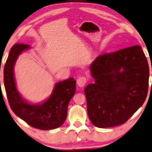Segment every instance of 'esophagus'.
Segmentation results:
<instances>
[{"label": "esophagus", "mask_w": 152, "mask_h": 152, "mask_svg": "<svg viewBox=\"0 0 152 152\" xmlns=\"http://www.w3.org/2000/svg\"><path fill=\"white\" fill-rule=\"evenodd\" d=\"M86 82L87 80L85 77H80L78 78L77 80V83L79 87H83L86 83Z\"/></svg>", "instance_id": "obj_1"}]
</instances>
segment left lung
<instances>
[{"instance_id":"1","label":"left lung","mask_w":152,"mask_h":152,"mask_svg":"<svg viewBox=\"0 0 152 152\" xmlns=\"http://www.w3.org/2000/svg\"><path fill=\"white\" fill-rule=\"evenodd\" d=\"M94 83L84 89L88 115L94 126L125 124L146 99L149 65L139 45L99 56L92 61Z\"/></svg>"}]
</instances>
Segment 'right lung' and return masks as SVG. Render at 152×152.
I'll return each instance as SVG.
<instances>
[{
	"mask_svg": "<svg viewBox=\"0 0 152 152\" xmlns=\"http://www.w3.org/2000/svg\"><path fill=\"white\" fill-rule=\"evenodd\" d=\"M30 48L25 44L14 45L4 67V85L11 109L35 128L43 130L58 128L66 118L68 105L76 92V81L71 77L59 81L55 85L50 96L42 103L32 104L27 102L16 88L14 67L20 54Z\"/></svg>",
	"mask_w": 152,
	"mask_h": 152,
	"instance_id": "right-lung-1",
	"label": "right lung"
}]
</instances>
